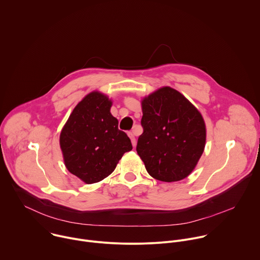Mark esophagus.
Here are the masks:
<instances>
[{
    "label": "esophagus",
    "instance_id": "esophagus-1",
    "mask_svg": "<svg viewBox=\"0 0 260 260\" xmlns=\"http://www.w3.org/2000/svg\"><path fill=\"white\" fill-rule=\"evenodd\" d=\"M128 136H129V137H130V139H131V142H132L133 147H135V145H136V139H135L134 134H133L132 132H129V133H128Z\"/></svg>",
    "mask_w": 260,
    "mask_h": 260
}]
</instances>
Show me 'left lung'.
<instances>
[{
    "label": "left lung",
    "mask_w": 260,
    "mask_h": 260,
    "mask_svg": "<svg viewBox=\"0 0 260 260\" xmlns=\"http://www.w3.org/2000/svg\"><path fill=\"white\" fill-rule=\"evenodd\" d=\"M141 108L143 133L136 150L147 173L161 182L185 179L205 147L206 128L200 112L169 86L143 98Z\"/></svg>",
    "instance_id": "8db88e82"
}]
</instances>
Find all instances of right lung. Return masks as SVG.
<instances>
[{
	"instance_id": "obj_1",
	"label": "right lung",
	"mask_w": 260,
	"mask_h": 260,
	"mask_svg": "<svg viewBox=\"0 0 260 260\" xmlns=\"http://www.w3.org/2000/svg\"><path fill=\"white\" fill-rule=\"evenodd\" d=\"M112 101L100 91L85 95L72 111L60 134L67 170L86 184L111 175L123 154L132 149L130 138L111 114Z\"/></svg>"
}]
</instances>
